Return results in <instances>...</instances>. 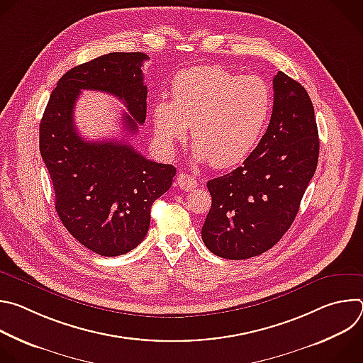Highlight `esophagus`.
I'll return each instance as SVG.
<instances>
[{"mask_svg": "<svg viewBox=\"0 0 363 363\" xmlns=\"http://www.w3.org/2000/svg\"><path fill=\"white\" fill-rule=\"evenodd\" d=\"M177 182H178L179 188L184 191H192L195 186H198L196 179L188 174H179Z\"/></svg>", "mask_w": 363, "mask_h": 363, "instance_id": "esophagus-1", "label": "esophagus"}]
</instances>
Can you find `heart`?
Returning a JSON list of instances; mask_svg holds the SVG:
<instances>
[{"instance_id":"obj_1","label":"heart","mask_w":363,"mask_h":363,"mask_svg":"<svg viewBox=\"0 0 363 363\" xmlns=\"http://www.w3.org/2000/svg\"><path fill=\"white\" fill-rule=\"evenodd\" d=\"M273 90L258 76H240L221 66L181 70L171 83V101L152 108L153 133L168 155L191 126L192 153L216 168L242 164L260 143L273 113Z\"/></svg>"}]
</instances>
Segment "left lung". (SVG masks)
<instances>
[{"instance_id": "1", "label": "left lung", "mask_w": 363, "mask_h": 363, "mask_svg": "<svg viewBox=\"0 0 363 363\" xmlns=\"http://www.w3.org/2000/svg\"><path fill=\"white\" fill-rule=\"evenodd\" d=\"M266 133L233 172L206 182L213 203L202 241L228 260L270 250L293 224L319 160L315 109L306 89L279 72Z\"/></svg>"}]
</instances>
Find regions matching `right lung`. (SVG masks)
Returning <instances> with one entry per match:
<instances>
[{
  "mask_svg": "<svg viewBox=\"0 0 363 363\" xmlns=\"http://www.w3.org/2000/svg\"><path fill=\"white\" fill-rule=\"evenodd\" d=\"M145 53H109L73 67L57 82L40 122V153L55 188L56 211L67 231L99 255L138 247L150 206L164 195L175 167L146 160L123 140H84L73 113L80 90L106 91L125 103L128 133L146 119Z\"/></svg>",
  "mask_w": 363,
  "mask_h": 363,
  "instance_id": "add662e5",
  "label": "right lung"
}]
</instances>
